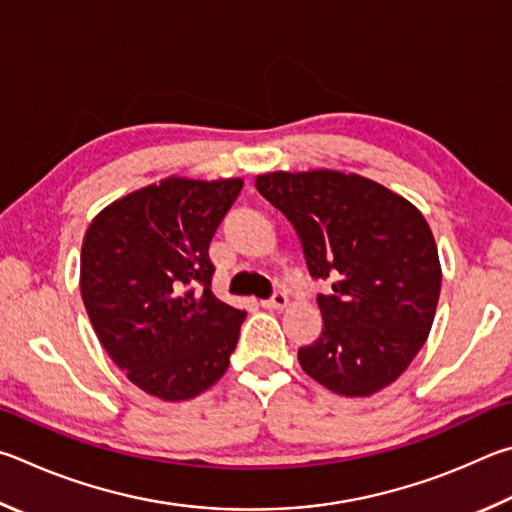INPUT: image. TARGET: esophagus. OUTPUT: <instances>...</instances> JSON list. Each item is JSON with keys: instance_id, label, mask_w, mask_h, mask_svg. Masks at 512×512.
<instances>
[{"instance_id": "obj_1", "label": "esophagus", "mask_w": 512, "mask_h": 512, "mask_svg": "<svg viewBox=\"0 0 512 512\" xmlns=\"http://www.w3.org/2000/svg\"><path fill=\"white\" fill-rule=\"evenodd\" d=\"M261 306H263V308H267V310H279V308H285V306H288V294H283V292H274V297H272V299H267V301H263Z\"/></svg>"}]
</instances>
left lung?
Segmentation results:
<instances>
[{
	"instance_id": "8db88e82",
	"label": "left lung",
	"mask_w": 512,
	"mask_h": 512,
	"mask_svg": "<svg viewBox=\"0 0 512 512\" xmlns=\"http://www.w3.org/2000/svg\"><path fill=\"white\" fill-rule=\"evenodd\" d=\"M256 191L297 231L319 294L321 335L299 364L321 387L366 398L396 382L427 342L441 261L425 215L391 188L333 168L256 175Z\"/></svg>"
}]
</instances>
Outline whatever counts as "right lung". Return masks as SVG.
Wrapping results in <instances>:
<instances>
[{
	"instance_id": "1",
	"label": "right lung",
	"mask_w": 512,
	"mask_h": 512,
	"mask_svg": "<svg viewBox=\"0 0 512 512\" xmlns=\"http://www.w3.org/2000/svg\"><path fill=\"white\" fill-rule=\"evenodd\" d=\"M240 177L170 175L107 204L80 249V294L98 342L148 396H200L229 369L245 312L211 292L209 242Z\"/></svg>"
}]
</instances>
